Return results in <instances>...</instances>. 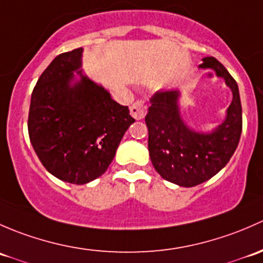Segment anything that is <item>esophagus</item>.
<instances>
[{
  "mask_svg": "<svg viewBox=\"0 0 263 263\" xmlns=\"http://www.w3.org/2000/svg\"><path fill=\"white\" fill-rule=\"evenodd\" d=\"M130 114L133 118L137 119V120L144 119L145 115L148 114L147 105H144V102L142 101H135L130 106Z\"/></svg>",
  "mask_w": 263,
  "mask_h": 263,
  "instance_id": "esophagus-1",
  "label": "esophagus"
}]
</instances>
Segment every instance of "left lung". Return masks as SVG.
Wrapping results in <instances>:
<instances>
[{"mask_svg": "<svg viewBox=\"0 0 263 263\" xmlns=\"http://www.w3.org/2000/svg\"><path fill=\"white\" fill-rule=\"evenodd\" d=\"M202 62L201 68L214 69L233 91V101L221 125L212 134L190 130L178 112V91L156 92L145 116L153 167L164 180L183 187L200 185L220 171L237 149L242 133V105L237 82L214 57Z\"/></svg>", "mask_w": 263, "mask_h": 263, "instance_id": "1", "label": "left lung"}]
</instances>
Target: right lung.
Here are the masks:
<instances>
[{
	"instance_id": "right-lung-1",
	"label": "right lung",
	"mask_w": 263,
	"mask_h": 263,
	"mask_svg": "<svg viewBox=\"0 0 263 263\" xmlns=\"http://www.w3.org/2000/svg\"><path fill=\"white\" fill-rule=\"evenodd\" d=\"M83 48L59 54L37 80L31 93L28 130L43 166L57 178L83 185L111 163L121 138L134 119L128 106L78 71Z\"/></svg>"
}]
</instances>
